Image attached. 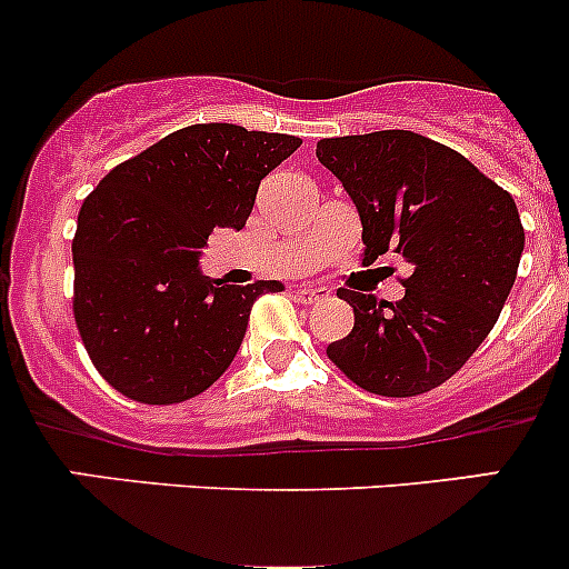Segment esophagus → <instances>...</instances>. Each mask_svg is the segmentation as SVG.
Segmentation results:
<instances>
[{"label": "esophagus", "mask_w": 569, "mask_h": 569, "mask_svg": "<svg viewBox=\"0 0 569 569\" xmlns=\"http://www.w3.org/2000/svg\"><path fill=\"white\" fill-rule=\"evenodd\" d=\"M327 295H330V291L321 289V286H300V289L295 291V300L297 302H306V306H311V302L327 300Z\"/></svg>", "instance_id": "esophagus-1"}]
</instances>
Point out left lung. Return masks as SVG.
Instances as JSON below:
<instances>
[{"label":"left lung","instance_id":"1","mask_svg":"<svg viewBox=\"0 0 569 569\" xmlns=\"http://www.w3.org/2000/svg\"><path fill=\"white\" fill-rule=\"evenodd\" d=\"M319 162L363 222V261L388 250L412 267L399 302L341 289L355 311L327 358L363 391L418 396L443 386L492 330L518 278L526 233L507 189L462 153L405 129L327 137Z\"/></svg>","mask_w":569,"mask_h":569}]
</instances>
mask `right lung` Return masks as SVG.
I'll use <instances>...</instances> for the list:
<instances>
[{
	"instance_id": "right-lung-1",
	"label": "right lung",
	"mask_w": 569,
	"mask_h": 569,
	"mask_svg": "<svg viewBox=\"0 0 569 569\" xmlns=\"http://www.w3.org/2000/svg\"><path fill=\"white\" fill-rule=\"evenodd\" d=\"M300 137L194 123L101 178L73 237V319L114 391L178 405L214 386L278 280L228 286L198 267L214 228L242 231L258 183Z\"/></svg>"
}]
</instances>
